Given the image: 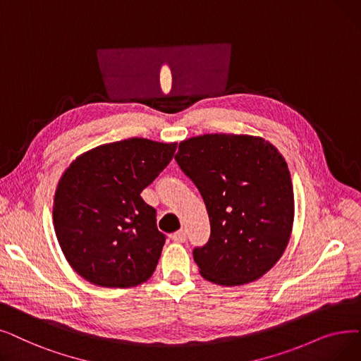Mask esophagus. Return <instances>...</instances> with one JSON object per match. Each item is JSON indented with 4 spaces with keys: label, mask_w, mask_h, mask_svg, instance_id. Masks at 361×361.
<instances>
[{
    "label": "esophagus",
    "mask_w": 361,
    "mask_h": 361,
    "mask_svg": "<svg viewBox=\"0 0 361 361\" xmlns=\"http://www.w3.org/2000/svg\"><path fill=\"white\" fill-rule=\"evenodd\" d=\"M171 238H172V240L177 242V243H184L185 239H187V233L184 230H178V231H176L174 234H172Z\"/></svg>",
    "instance_id": "obj_1"
}]
</instances>
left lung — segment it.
<instances>
[{
  "instance_id": "left-lung-1",
  "label": "left lung",
  "mask_w": 361,
  "mask_h": 361,
  "mask_svg": "<svg viewBox=\"0 0 361 361\" xmlns=\"http://www.w3.org/2000/svg\"><path fill=\"white\" fill-rule=\"evenodd\" d=\"M176 161L209 215V240L193 249L200 274L223 286L264 276L283 255L293 224L283 156L261 137L205 134L181 142Z\"/></svg>"
}]
</instances>
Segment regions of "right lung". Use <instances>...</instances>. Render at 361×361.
I'll return each mask as SVG.
<instances>
[{"instance_id":"add662e5","label":"right lung","mask_w":361,"mask_h":361,"mask_svg":"<svg viewBox=\"0 0 361 361\" xmlns=\"http://www.w3.org/2000/svg\"><path fill=\"white\" fill-rule=\"evenodd\" d=\"M176 147L122 140L78 156L61 176L53 207L56 236L72 269L90 283L131 288L153 274L166 236L140 193Z\"/></svg>"}]
</instances>
